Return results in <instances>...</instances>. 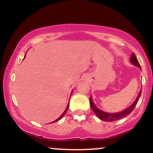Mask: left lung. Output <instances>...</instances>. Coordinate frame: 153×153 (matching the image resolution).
<instances>
[{"mask_svg":"<svg viewBox=\"0 0 153 153\" xmlns=\"http://www.w3.org/2000/svg\"><path fill=\"white\" fill-rule=\"evenodd\" d=\"M130 62L131 64H133L135 66L138 67V68H140V69H141V67H140V63H139L134 53L131 54ZM141 93H142V91H140V93H139L137 97L136 100H135L134 103H133L130 106H129L127 108H126V109L122 111L119 112V113H107V112H104L103 111L99 109V108L96 106V105L94 104L91 96L90 97V99H89L90 100V105H91V108H92L93 111L94 112L95 114L97 116L98 118H99L101 120L104 121V122H114V121L119 120V119H123L124 118V117H127V116L129 115L131 111H132L133 109L134 108L135 106L137 105V103L139 99H140V96H141Z\"/></svg>","mask_w":153,"mask_h":153,"instance_id":"1","label":"left lung"}]
</instances>
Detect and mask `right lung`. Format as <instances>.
Wrapping results in <instances>:
<instances>
[{"mask_svg":"<svg viewBox=\"0 0 153 153\" xmlns=\"http://www.w3.org/2000/svg\"><path fill=\"white\" fill-rule=\"evenodd\" d=\"M68 107H69V103H68V106H67V107H66V108H65V111H64V112H63V113L62 114H61L60 116H59V118H58V119H56V120H55V121H54V122H57V121L60 120V119H62L63 117H64V116H65V114H66V112H67V111H68Z\"/></svg>","mask_w":153,"mask_h":153,"instance_id":"1","label":"right lung"}]
</instances>
